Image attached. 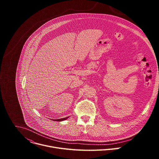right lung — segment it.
I'll return each instance as SVG.
<instances>
[{
	"instance_id": "right-lung-1",
	"label": "right lung",
	"mask_w": 159,
	"mask_h": 159,
	"mask_svg": "<svg viewBox=\"0 0 159 159\" xmlns=\"http://www.w3.org/2000/svg\"><path fill=\"white\" fill-rule=\"evenodd\" d=\"M69 117L66 118H61V119H58V120H53V121H64L65 120H66Z\"/></svg>"
}]
</instances>
